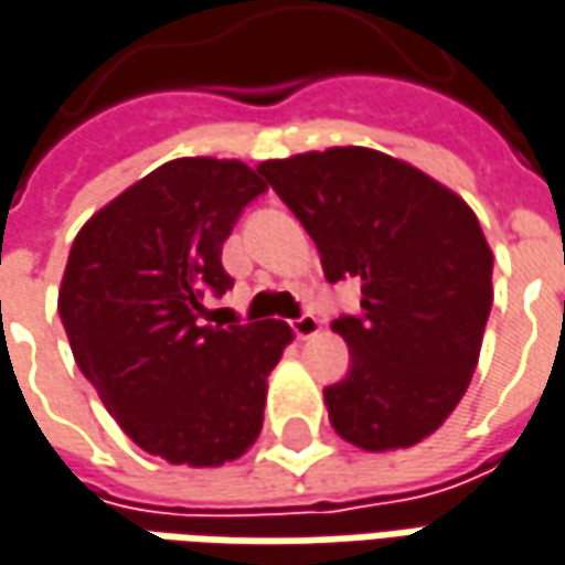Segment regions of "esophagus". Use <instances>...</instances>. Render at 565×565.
<instances>
[{
  "label": "esophagus",
  "mask_w": 565,
  "mask_h": 565,
  "mask_svg": "<svg viewBox=\"0 0 565 565\" xmlns=\"http://www.w3.org/2000/svg\"><path fill=\"white\" fill-rule=\"evenodd\" d=\"M294 324V334L300 338V341H309V338H316L321 331V321L312 316V312H306V316H300V319L290 321Z\"/></svg>",
  "instance_id": "esophagus-1"
}]
</instances>
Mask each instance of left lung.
<instances>
[{"label":"left lung","mask_w":565,"mask_h":565,"mask_svg":"<svg viewBox=\"0 0 565 565\" xmlns=\"http://www.w3.org/2000/svg\"><path fill=\"white\" fill-rule=\"evenodd\" d=\"M259 171L316 241L324 278L362 281L360 319L331 321L353 360L324 387L334 431L369 454L435 435L472 381L494 300L476 212L379 149H312Z\"/></svg>","instance_id":"1"}]
</instances>
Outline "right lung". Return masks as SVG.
<instances>
[{
	"instance_id": "add662e5",
	"label": "right lung",
	"mask_w": 565,
	"mask_h": 565,
	"mask_svg": "<svg viewBox=\"0 0 565 565\" xmlns=\"http://www.w3.org/2000/svg\"><path fill=\"white\" fill-rule=\"evenodd\" d=\"M265 190L241 159H171L93 212L71 244L58 316L127 438L171 466L241 459L263 431L287 321L203 324L231 278L222 246Z\"/></svg>"
}]
</instances>
